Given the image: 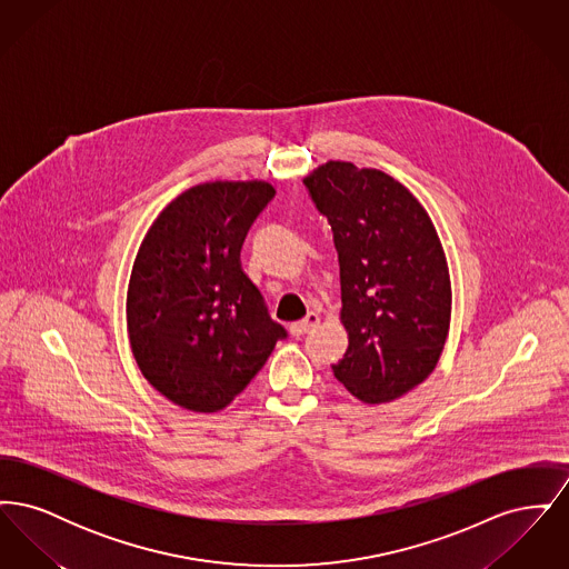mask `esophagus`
<instances>
[{"label": "esophagus", "mask_w": 569, "mask_h": 569, "mask_svg": "<svg viewBox=\"0 0 569 569\" xmlns=\"http://www.w3.org/2000/svg\"><path fill=\"white\" fill-rule=\"evenodd\" d=\"M318 322H320V316L311 311V313H307L305 320H300L297 325L290 326V332H292L295 337H302V335H307L313 326H318Z\"/></svg>", "instance_id": "obj_1"}]
</instances>
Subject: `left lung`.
Returning <instances> with one entry per match:
<instances>
[{
	"instance_id": "obj_1",
	"label": "left lung",
	"mask_w": 569,
	"mask_h": 569,
	"mask_svg": "<svg viewBox=\"0 0 569 569\" xmlns=\"http://www.w3.org/2000/svg\"><path fill=\"white\" fill-rule=\"evenodd\" d=\"M302 183L339 256L350 346L335 378L371 406L399 399L433 373L450 328V274L433 221L376 168L328 162Z\"/></svg>"
}]
</instances>
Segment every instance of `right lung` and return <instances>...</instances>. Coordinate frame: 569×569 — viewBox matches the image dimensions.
I'll return each mask as SVG.
<instances>
[{"label":"right lung","instance_id":"right-lung-1","mask_svg":"<svg viewBox=\"0 0 569 569\" xmlns=\"http://www.w3.org/2000/svg\"><path fill=\"white\" fill-rule=\"evenodd\" d=\"M272 196L264 181L196 186L163 209L138 249L130 343L142 376L177 406L223 409L288 337L239 260Z\"/></svg>","mask_w":569,"mask_h":569}]
</instances>
